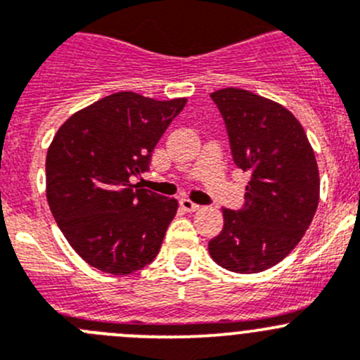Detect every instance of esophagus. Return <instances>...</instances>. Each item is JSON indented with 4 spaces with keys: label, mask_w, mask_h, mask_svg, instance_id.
Listing matches in <instances>:
<instances>
[{
    "label": "esophagus",
    "mask_w": 360,
    "mask_h": 360,
    "mask_svg": "<svg viewBox=\"0 0 360 360\" xmlns=\"http://www.w3.org/2000/svg\"><path fill=\"white\" fill-rule=\"evenodd\" d=\"M180 207H182L186 212H196V210H200V205H196V203H194V201L187 200V198H184V200H180Z\"/></svg>",
    "instance_id": "obj_1"
}]
</instances>
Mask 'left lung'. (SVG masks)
<instances>
[{"label": "left lung", "instance_id": "1", "mask_svg": "<svg viewBox=\"0 0 360 360\" xmlns=\"http://www.w3.org/2000/svg\"><path fill=\"white\" fill-rule=\"evenodd\" d=\"M235 164L251 173L240 210L208 242L212 259L237 274L270 269L295 249L316 212L320 176L299 120L286 108L240 88L210 94Z\"/></svg>", "mask_w": 360, "mask_h": 360}]
</instances>
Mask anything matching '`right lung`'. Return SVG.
I'll return each instance as SVG.
<instances>
[{
	"instance_id": "obj_1",
	"label": "right lung",
	"mask_w": 360,
	"mask_h": 360,
	"mask_svg": "<svg viewBox=\"0 0 360 360\" xmlns=\"http://www.w3.org/2000/svg\"><path fill=\"white\" fill-rule=\"evenodd\" d=\"M186 102L118 91L58 129L46 159L47 201L68 244L95 269L125 276L159 255L178 203L132 180L148 171Z\"/></svg>"
}]
</instances>
